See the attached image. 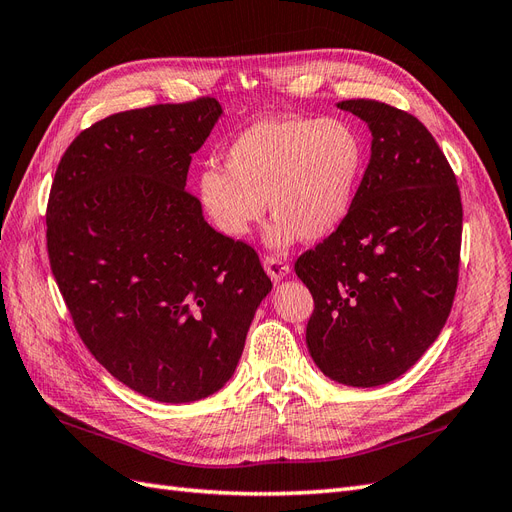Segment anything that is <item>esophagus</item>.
I'll list each match as a JSON object with an SVG mask.
<instances>
[{"mask_svg":"<svg viewBox=\"0 0 512 512\" xmlns=\"http://www.w3.org/2000/svg\"><path fill=\"white\" fill-rule=\"evenodd\" d=\"M262 265H265V271L273 282L284 280V277L290 273V267L280 256H265V258H262Z\"/></svg>","mask_w":512,"mask_h":512,"instance_id":"obj_1","label":"esophagus"}]
</instances>
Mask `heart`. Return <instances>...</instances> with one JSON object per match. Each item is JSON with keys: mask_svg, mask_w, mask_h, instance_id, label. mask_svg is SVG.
Here are the masks:
<instances>
[{"mask_svg": "<svg viewBox=\"0 0 512 512\" xmlns=\"http://www.w3.org/2000/svg\"><path fill=\"white\" fill-rule=\"evenodd\" d=\"M226 170L207 168L200 200L228 237H245L269 211L273 247L331 237L352 209L365 149L348 123L277 117L243 130L224 153Z\"/></svg>", "mask_w": 512, "mask_h": 512, "instance_id": "heart-1", "label": "heart"}]
</instances>
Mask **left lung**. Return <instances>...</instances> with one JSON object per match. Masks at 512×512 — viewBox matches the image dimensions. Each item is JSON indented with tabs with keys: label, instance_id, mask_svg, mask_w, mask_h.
<instances>
[{
	"label": "left lung",
	"instance_id": "8db88e82",
	"mask_svg": "<svg viewBox=\"0 0 512 512\" xmlns=\"http://www.w3.org/2000/svg\"><path fill=\"white\" fill-rule=\"evenodd\" d=\"M371 132L352 209L294 262L314 297L305 342L324 376L348 386L399 378L451 314L461 252V196L436 138L378 100L337 104Z\"/></svg>",
	"mask_w": 512,
	"mask_h": 512
}]
</instances>
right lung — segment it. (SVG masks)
Instances as JSON below:
<instances>
[{"label":"right lung","instance_id":"add662e5","mask_svg":"<svg viewBox=\"0 0 512 512\" xmlns=\"http://www.w3.org/2000/svg\"><path fill=\"white\" fill-rule=\"evenodd\" d=\"M215 98L115 113L66 149L46 205V250L74 329L132 391L185 404L235 374L271 292L254 247L213 230L185 190Z\"/></svg>","mask_w":512,"mask_h":512}]
</instances>
